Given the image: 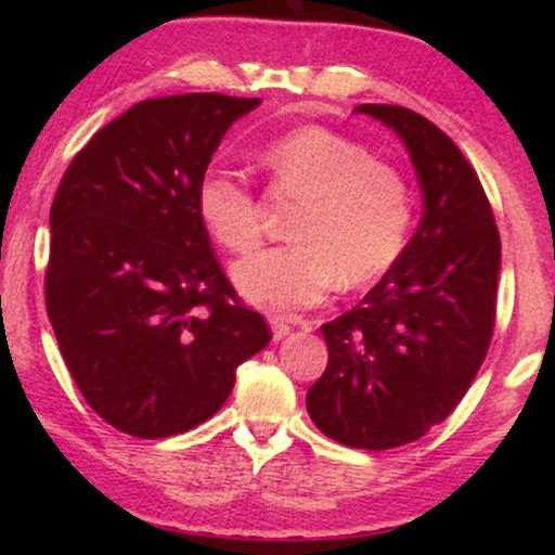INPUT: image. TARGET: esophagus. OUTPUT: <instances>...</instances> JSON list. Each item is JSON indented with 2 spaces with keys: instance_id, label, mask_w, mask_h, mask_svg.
Segmentation results:
<instances>
[{
  "instance_id": "esophagus-1",
  "label": "esophagus",
  "mask_w": 555,
  "mask_h": 555,
  "mask_svg": "<svg viewBox=\"0 0 555 555\" xmlns=\"http://www.w3.org/2000/svg\"><path fill=\"white\" fill-rule=\"evenodd\" d=\"M270 321V328H272V338L275 340H283L287 333L293 331L295 323H300L298 318H285V315H268Z\"/></svg>"
}]
</instances>
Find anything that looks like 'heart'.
I'll return each instance as SVG.
<instances>
[{"instance_id": "obj_1", "label": "heart", "mask_w": 555, "mask_h": 555, "mask_svg": "<svg viewBox=\"0 0 555 555\" xmlns=\"http://www.w3.org/2000/svg\"><path fill=\"white\" fill-rule=\"evenodd\" d=\"M280 192L300 196L293 245L272 247L234 268L237 291L275 310L321 302L344 278L366 285L399 260L412 224V194L391 164L321 126L295 128L260 154ZM196 215L227 253L247 255L262 240L260 204L230 171L204 173Z\"/></svg>"}]
</instances>
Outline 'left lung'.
<instances>
[{
    "label": "left lung",
    "mask_w": 555,
    "mask_h": 555,
    "mask_svg": "<svg viewBox=\"0 0 555 555\" xmlns=\"http://www.w3.org/2000/svg\"><path fill=\"white\" fill-rule=\"evenodd\" d=\"M356 113L399 135L422 189V222L359 306L321 325L328 366L310 420L356 450H391L444 422L488 353L500 234L480 179L450 135L401 105Z\"/></svg>",
    "instance_id": "8db88e82"
}]
</instances>
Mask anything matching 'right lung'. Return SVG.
<instances>
[{
	"label": "right lung",
	"mask_w": 555,
	"mask_h": 555,
	"mask_svg": "<svg viewBox=\"0 0 555 555\" xmlns=\"http://www.w3.org/2000/svg\"><path fill=\"white\" fill-rule=\"evenodd\" d=\"M260 98L135 103L78 151L50 209L44 302L78 389L111 427L173 437L215 416L234 369L270 344L240 306L194 192Z\"/></svg>",
	"instance_id": "obj_1"
}]
</instances>
